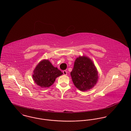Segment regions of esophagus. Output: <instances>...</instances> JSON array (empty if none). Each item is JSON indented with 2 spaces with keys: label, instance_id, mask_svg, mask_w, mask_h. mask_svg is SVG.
I'll return each instance as SVG.
<instances>
[{
  "label": "esophagus",
  "instance_id": "esophagus-1",
  "mask_svg": "<svg viewBox=\"0 0 131 131\" xmlns=\"http://www.w3.org/2000/svg\"><path fill=\"white\" fill-rule=\"evenodd\" d=\"M63 75H67V71H63Z\"/></svg>",
  "mask_w": 131,
  "mask_h": 131
}]
</instances>
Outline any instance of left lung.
I'll use <instances>...</instances> for the list:
<instances>
[{"instance_id":"1","label":"left lung","mask_w":131,"mask_h":131,"mask_svg":"<svg viewBox=\"0 0 131 131\" xmlns=\"http://www.w3.org/2000/svg\"><path fill=\"white\" fill-rule=\"evenodd\" d=\"M71 75L75 86L83 91L93 88L98 78L95 65L86 56H80L75 59Z\"/></svg>"}]
</instances>
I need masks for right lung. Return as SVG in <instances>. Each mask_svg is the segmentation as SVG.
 I'll return each instance as SVG.
<instances>
[{
    "instance_id": "add662e5",
    "label": "right lung",
    "mask_w": 131,
    "mask_h": 131,
    "mask_svg": "<svg viewBox=\"0 0 131 131\" xmlns=\"http://www.w3.org/2000/svg\"><path fill=\"white\" fill-rule=\"evenodd\" d=\"M63 73L54 67L48 60H43L37 66L34 71L33 80L41 87H49L52 85L57 77Z\"/></svg>"
}]
</instances>
